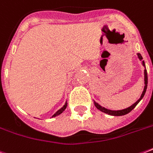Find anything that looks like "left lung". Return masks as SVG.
<instances>
[{
  "label": "left lung",
  "instance_id": "left-lung-1",
  "mask_svg": "<svg viewBox=\"0 0 153 153\" xmlns=\"http://www.w3.org/2000/svg\"><path fill=\"white\" fill-rule=\"evenodd\" d=\"M137 56L140 61L143 59L142 56H141V55H140V53H137ZM142 65L145 67V64L144 61H142ZM144 74H145V87H144V91H143L142 94H141V95H140V98H139V99H138V100L134 103V104L132 105L131 106L128 107V108H126V109H121V110H110V109H105V107H102V105H100L98 103H97V102L94 101V105L96 106V108H97L98 109H99V110H101L102 112H103V113H105V114H109V115H112V116H122V115H126V114H128L129 112L132 111V110L135 108L136 105L140 102V101L142 99L144 95L145 94V92H146V90H147V86H148V74H147V71H146V68L145 69Z\"/></svg>",
  "mask_w": 153,
  "mask_h": 153
}]
</instances>
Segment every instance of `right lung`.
<instances>
[{"label":"right lung","instance_id":"1","mask_svg":"<svg viewBox=\"0 0 153 153\" xmlns=\"http://www.w3.org/2000/svg\"><path fill=\"white\" fill-rule=\"evenodd\" d=\"M67 102H65L64 105H63V106H62V108H61V109H59V110H58V111L56 112V113H55V114H54V115H53L52 117H56V116H58V115H59L60 114H62V112H63V111H64V110H65V109H66V108H67Z\"/></svg>","mask_w":153,"mask_h":153}]
</instances>
